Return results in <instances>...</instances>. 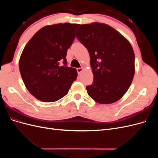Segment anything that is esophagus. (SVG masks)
I'll return each mask as SVG.
<instances>
[{
	"mask_svg": "<svg viewBox=\"0 0 158 158\" xmlns=\"http://www.w3.org/2000/svg\"><path fill=\"white\" fill-rule=\"evenodd\" d=\"M76 70H77L78 73L80 74V73H81V72H82V71L83 70V69H82V68H77V69H76Z\"/></svg>",
	"mask_w": 158,
	"mask_h": 158,
	"instance_id": "esophagus-1",
	"label": "esophagus"
}]
</instances>
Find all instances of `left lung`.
Here are the masks:
<instances>
[{"instance_id":"8db88e82","label":"left lung","mask_w":158,"mask_h":158,"mask_svg":"<svg viewBox=\"0 0 158 158\" xmlns=\"http://www.w3.org/2000/svg\"><path fill=\"white\" fill-rule=\"evenodd\" d=\"M76 37L89 53L94 74L87 85L89 96L102 104L120 99L130 87L135 75V52L121 33L104 23L80 25Z\"/></svg>"}]
</instances>
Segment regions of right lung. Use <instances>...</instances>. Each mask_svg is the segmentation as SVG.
<instances>
[{"instance_id":"obj_1","label":"right lung","mask_w":158,"mask_h":158,"mask_svg":"<svg viewBox=\"0 0 158 158\" xmlns=\"http://www.w3.org/2000/svg\"><path fill=\"white\" fill-rule=\"evenodd\" d=\"M78 26L60 23L42 27L23 49L19 62L23 82L40 101L53 102L63 98L76 80L77 71L67 66L66 56Z\"/></svg>"}]
</instances>
